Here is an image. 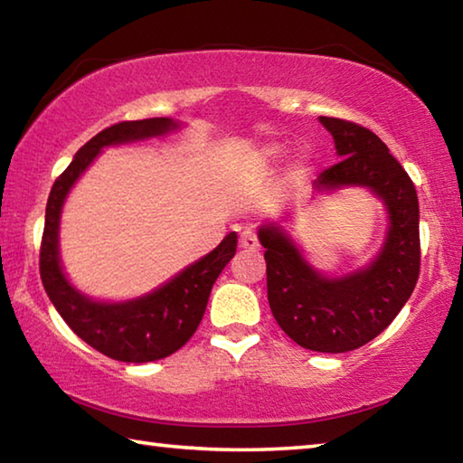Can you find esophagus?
<instances>
[{
	"instance_id": "1",
	"label": "esophagus",
	"mask_w": 463,
	"mask_h": 463,
	"mask_svg": "<svg viewBox=\"0 0 463 463\" xmlns=\"http://www.w3.org/2000/svg\"><path fill=\"white\" fill-rule=\"evenodd\" d=\"M241 247L245 250H260V241L253 231H245L241 234Z\"/></svg>"
}]
</instances>
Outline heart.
I'll return each instance as SVG.
<instances>
[{"mask_svg":"<svg viewBox=\"0 0 463 463\" xmlns=\"http://www.w3.org/2000/svg\"><path fill=\"white\" fill-rule=\"evenodd\" d=\"M286 155H288V148L284 145H268V146H263L257 153H253V156H250L247 174L253 175V177L268 175V174H271V171L279 165L281 161L286 159Z\"/></svg>","mask_w":463,"mask_h":463,"instance_id":"heart-1","label":"heart"}]
</instances>
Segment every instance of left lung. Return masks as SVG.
I'll return each mask as SVG.
<instances>
[{"label": "left lung", "instance_id": "1", "mask_svg": "<svg viewBox=\"0 0 463 463\" xmlns=\"http://www.w3.org/2000/svg\"><path fill=\"white\" fill-rule=\"evenodd\" d=\"M339 163L312 184L315 194L364 187L386 210L383 242L370 263L341 276L312 265L286 229L288 216L261 222L269 308L289 339L320 354H345L378 336L409 300L419 278V198L388 146L359 124L318 116Z\"/></svg>", "mask_w": 463, "mask_h": 463}]
</instances>
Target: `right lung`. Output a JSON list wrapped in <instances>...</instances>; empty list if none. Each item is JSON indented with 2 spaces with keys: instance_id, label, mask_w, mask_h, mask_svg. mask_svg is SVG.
Here are the masks:
<instances>
[{
  "instance_id": "add662e5",
  "label": "right lung",
  "mask_w": 463,
  "mask_h": 463,
  "mask_svg": "<svg viewBox=\"0 0 463 463\" xmlns=\"http://www.w3.org/2000/svg\"><path fill=\"white\" fill-rule=\"evenodd\" d=\"M184 128L174 118H146L114 124L93 137L75 153L52 184L46 202L41 247V278L52 307L81 339L112 359L146 364L175 354L190 341L206 310L216 278L237 253V232H229L221 245L198 261L177 271L151 292L128 300H96L83 294L67 278L61 261V214L73 185L108 146L165 138Z\"/></svg>"
}]
</instances>
